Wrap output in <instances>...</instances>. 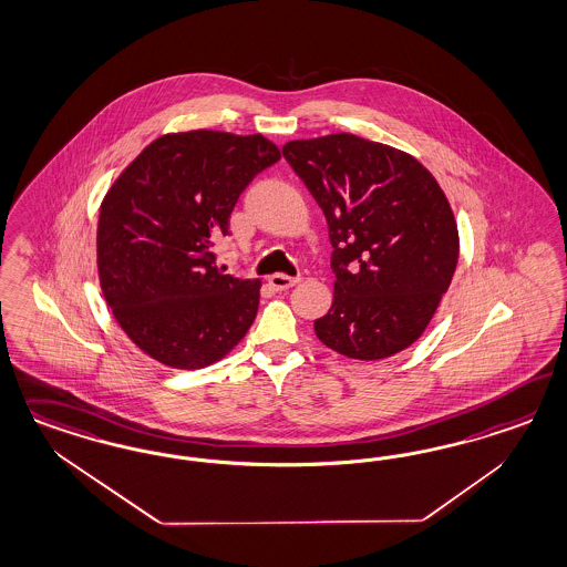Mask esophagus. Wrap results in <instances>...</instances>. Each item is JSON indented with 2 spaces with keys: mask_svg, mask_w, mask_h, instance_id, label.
I'll return each instance as SVG.
<instances>
[{
  "mask_svg": "<svg viewBox=\"0 0 567 567\" xmlns=\"http://www.w3.org/2000/svg\"><path fill=\"white\" fill-rule=\"evenodd\" d=\"M269 284L274 286L277 292H284V290H290L296 284H300V277H290V275L275 274L269 277Z\"/></svg>",
  "mask_w": 567,
  "mask_h": 567,
  "instance_id": "34e87169",
  "label": "esophagus"
}]
</instances>
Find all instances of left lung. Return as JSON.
Returning a JSON list of instances; mask_svg holds the SVG:
<instances>
[{"mask_svg": "<svg viewBox=\"0 0 567 567\" xmlns=\"http://www.w3.org/2000/svg\"><path fill=\"white\" fill-rule=\"evenodd\" d=\"M281 152L333 246V302L315 321L317 338L357 361L411 347L457 269V220L436 177L399 147L352 133L292 140Z\"/></svg>", "mask_w": 567, "mask_h": 567, "instance_id": "obj_1", "label": "left lung"}]
</instances>
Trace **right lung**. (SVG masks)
Masks as SVG:
<instances>
[{"instance_id": "obj_1", "label": "right lung", "mask_w": 567, "mask_h": 567, "mask_svg": "<svg viewBox=\"0 0 567 567\" xmlns=\"http://www.w3.org/2000/svg\"><path fill=\"white\" fill-rule=\"evenodd\" d=\"M281 158L271 140L166 133L140 152L100 204L95 252L104 300L128 340L173 369H202L238 347L260 279L225 275L215 241L244 187Z\"/></svg>"}]
</instances>
